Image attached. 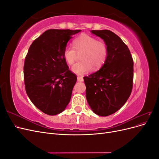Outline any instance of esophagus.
<instances>
[{
  "label": "esophagus",
  "instance_id": "1",
  "mask_svg": "<svg viewBox=\"0 0 159 159\" xmlns=\"http://www.w3.org/2000/svg\"><path fill=\"white\" fill-rule=\"evenodd\" d=\"M78 81H84L83 77L78 76Z\"/></svg>",
  "mask_w": 159,
  "mask_h": 159
}]
</instances>
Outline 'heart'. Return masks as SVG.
Instances as JSON below:
<instances>
[{
    "instance_id": "obj_1",
    "label": "heart",
    "mask_w": 159,
    "mask_h": 159,
    "mask_svg": "<svg viewBox=\"0 0 159 159\" xmlns=\"http://www.w3.org/2000/svg\"><path fill=\"white\" fill-rule=\"evenodd\" d=\"M74 46L66 47L64 50V57L69 65L74 64L78 54H80V62L71 68L73 73L84 75L92 69L98 70L102 67L107 60V46L102 40H98L93 36L82 34L73 41Z\"/></svg>"
}]
</instances>
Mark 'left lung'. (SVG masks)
I'll use <instances>...</instances> for the list:
<instances>
[{"instance_id": "obj_1", "label": "left lung", "mask_w": 159, "mask_h": 159, "mask_svg": "<svg viewBox=\"0 0 159 159\" xmlns=\"http://www.w3.org/2000/svg\"><path fill=\"white\" fill-rule=\"evenodd\" d=\"M107 46V60L100 70L84 77L86 98L93 111L108 116L121 109L131 93L133 60L127 46L108 30H91Z\"/></svg>"}]
</instances>
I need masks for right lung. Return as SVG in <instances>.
<instances>
[{
	"label": "right lung",
	"instance_id": "obj_1",
	"mask_svg": "<svg viewBox=\"0 0 159 159\" xmlns=\"http://www.w3.org/2000/svg\"><path fill=\"white\" fill-rule=\"evenodd\" d=\"M80 30H48L34 41L25 57L24 79L26 93L41 111L61 113L68 105L77 76L70 70L64 50Z\"/></svg>",
	"mask_w": 159,
	"mask_h": 159
}]
</instances>
